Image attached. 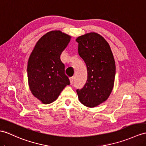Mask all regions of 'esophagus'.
Masks as SVG:
<instances>
[{"label":"esophagus","instance_id":"1","mask_svg":"<svg viewBox=\"0 0 146 146\" xmlns=\"http://www.w3.org/2000/svg\"><path fill=\"white\" fill-rule=\"evenodd\" d=\"M74 77H70V84H72L74 82Z\"/></svg>","mask_w":146,"mask_h":146}]
</instances>
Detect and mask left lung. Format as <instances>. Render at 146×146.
Returning a JSON list of instances; mask_svg holds the SVG:
<instances>
[{
    "mask_svg": "<svg viewBox=\"0 0 146 146\" xmlns=\"http://www.w3.org/2000/svg\"><path fill=\"white\" fill-rule=\"evenodd\" d=\"M78 52L87 69V80L76 92L79 101L95 107L107 100L113 90L116 66L110 45L101 35L90 33L78 37Z\"/></svg>",
    "mask_w": 146,
    "mask_h": 146,
    "instance_id": "left-lung-1",
    "label": "left lung"
}]
</instances>
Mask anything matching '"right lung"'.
I'll return each instance as SVG.
<instances>
[{
	"instance_id": "add662e5",
	"label": "right lung",
	"mask_w": 146,
	"mask_h": 146,
	"mask_svg": "<svg viewBox=\"0 0 146 146\" xmlns=\"http://www.w3.org/2000/svg\"><path fill=\"white\" fill-rule=\"evenodd\" d=\"M70 36L61 31H51L36 42L28 59V80L30 90L44 104L55 101L64 87L70 84L61 61L62 52Z\"/></svg>"
}]
</instances>
